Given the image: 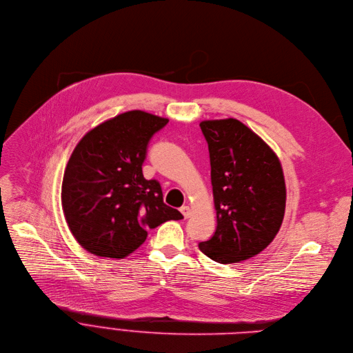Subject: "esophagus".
I'll use <instances>...</instances> for the list:
<instances>
[{
    "label": "esophagus",
    "instance_id": "esophagus-1",
    "mask_svg": "<svg viewBox=\"0 0 353 353\" xmlns=\"http://www.w3.org/2000/svg\"><path fill=\"white\" fill-rule=\"evenodd\" d=\"M180 211H181V214H183L184 218H188V216L191 215V208H190L188 205H183V207L180 208Z\"/></svg>",
    "mask_w": 353,
    "mask_h": 353
}]
</instances>
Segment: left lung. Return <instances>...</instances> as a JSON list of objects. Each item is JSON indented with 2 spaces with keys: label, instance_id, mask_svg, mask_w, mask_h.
<instances>
[{
  "label": "left lung",
  "instance_id": "8db88e82",
  "mask_svg": "<svg viewBox=\"0 0 353 353\" xmlns=\"http://www.w3.org/2000/svg\"><path fill=\"white\" fill-rule=\"evenodd\" d=\"M200 126L210 150L216 230L199 248L218 263L242 262L261 253L281 227L285 184L280 160L238 119Z\"/></svg>",
  "mask_w": 353,
  "mask_h": 353
}]
</instances>
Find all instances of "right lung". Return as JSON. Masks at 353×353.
<instances>
[{"mask_svg":"<svg viewBox=\"0 0 353 353\" xmlns=\"http://www.w3.org/2000/svg\"><path fill=\"white\" fill-rule=\"evenodd\" d=\"M169 122L128 111L87 132L74 148L61 184V207L76 241L103 258L122 259L153 230L183 215L163 203L142 165L150 138Z\"/></svg>","mask_w":353,"mask_h":353,"instance_id":"1","label":"right lung"}]
</instances>
